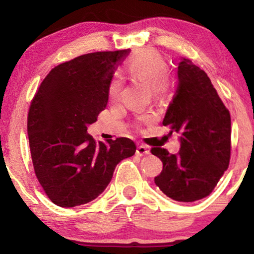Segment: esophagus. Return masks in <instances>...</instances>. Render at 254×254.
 I'll list each match as a JSON object with an SVG mask.
<instances>
[{"instance_id":"obj_1","label":"esophagus","mask_w":254,"mask_h":254,"mask_svg":"<svg viewBox=\"0 0 254 254\" xmlns=\"http://www.w3.org/2000/svg\"><path fill=\"white\" fill-rule=\"evenodd\" d=\"M137 155L139 156H143V155H147V154L150 153V149L147 147V145H143V144H139L138 147H137V150H136Z\"/></svg>"}]
</instances>
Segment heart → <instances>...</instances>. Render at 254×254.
Here are the masks:
<instances>
[{"label": "heart", "mask_w": 254, "mask_h": 254, "mask_svg": "<svg viewBox=\"0 0 254 254\" xmlns=\"http://www.w3.org/2000/svg\"><path fill=\"white\" fill-rule=\"evenodd\" d=\"M127 72L133 78L144 81L151 84L153 92L161 94L165 92L166 84L164 80L168 74V64L165 58L156 51L144 50L130 58L127 64ZM122 89L121 78H115L110 84L109 95L112 101L117 100ZM155 121L153 113H143L138 116V122L150 124Z\"/></svg>", "instance_id": "obj_1"}]
</instances>
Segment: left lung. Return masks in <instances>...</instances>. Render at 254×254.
<instances>
[{"mask_svg": "<svg viewBox=\"0 0 254 254\" xmlns=\"http://www.w3.org/2000/svg\"><path fill=\"white\" fill-rule=\"evenodd\" d=\"M162 124L179 133V153L151 148L164 168L154 182L177 202H194L217 185L230 159V115L210 78L188 58L178 65V87Z\"/></svg>", "mask_w": 254, "mask_h": 254, "instance_id": "8db88e82", "label": "left lung"}]
</instances>
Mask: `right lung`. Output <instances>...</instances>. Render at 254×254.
<instances>
[{"label":"right lung","instance_id":"right-lung-1","mask_svg":"<svg viewBox=\"0 0 254 254\" xmlns=\"http://www.w3.org/2000/svg\"><path fill=\"white\" fill-rule=\"evenodd\" d=\"M129 50L93 52L55 66L32 100L27 133L34 172L52 203L86 204L104 192L136 144L127 137L95 143L87 133L109 101L118 62Z\"/></svg>","mask_w":254,"mask_h":254}]
</instances>
